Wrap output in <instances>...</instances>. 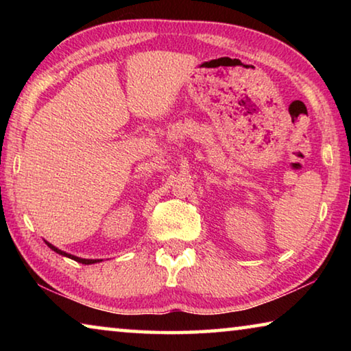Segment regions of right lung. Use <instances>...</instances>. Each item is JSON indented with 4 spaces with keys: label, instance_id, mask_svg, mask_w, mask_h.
Listing matches in <instances>:
<instances>
[{
    "label": "right lung",
    "instance_id": "add662e5",
    "mask_svg": "<svg viewBox=\"0 0 351 351\" xmlns=\"http://www.w3.org/2000/svg\"><path fill=\"white\" fill-rule=\"evenodd\" d=\"M46 245L49 246L54 252L60 254V255H64V257H68V258H73V260H75V261H79V263H82V265H93V263H97V261H102V260H99V258H97V260H93V258H80V257H75V255H71V254H68V252L60 251V249L56 247V246H52L51 243H47V241H46Z\"/></svg>",
    "mask_w": 351,
    "mask_h": 351
}]
</instances>
